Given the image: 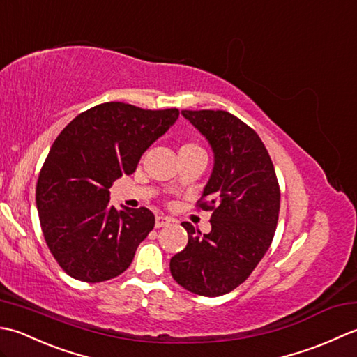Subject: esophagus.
Listing matches in <instances>:
<instances>
[{
    "mask_svg": "<svg viewBox=\"0 0 357 357\" xmlns=\"http://www.w3.org/2000/svg\"><path fill=\"white\" fill-rule=\"evenodd\" d=\"M172 219L171 217H166V215H158L155 217V228H163V227H168L171 225Z\"/></svg>",
    "mask_w": 357,
    "mask_h": 357,
    "instance_id": "obj_1",
    "label": "esophagus"
}]
</instances>
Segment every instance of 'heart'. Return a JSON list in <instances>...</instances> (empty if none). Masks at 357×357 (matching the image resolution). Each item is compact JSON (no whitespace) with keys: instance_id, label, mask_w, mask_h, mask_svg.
Here are the masks:
<instances>
[{"instance_id":"heart-1","label":"heart","mask_w":357,"mask_h":357,"mask_svg":"<svg viewBox=\"0 0 357 357\" xmlns=\"http://www.w3.org/2000/svg\"><path fill=\"white\" fill-rule=\"evenodd\" d=\"M181 148H195L194 144H185V146H181Z\"/></svg>"}]
</instances>
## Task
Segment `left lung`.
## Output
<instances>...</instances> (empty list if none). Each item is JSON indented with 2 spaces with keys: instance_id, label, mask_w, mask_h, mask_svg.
I'll return each instance as SVG.
<instances>
[{
  "instance_id": "obj_1",
  "label": "left lung",
  "mask_w": 357,
  "mask_h": 357,
  "mask_svg": "<svg viewBox=\"0 0 357 357\" xmlns=\"http://www.w3.org/2000/svg\"><path fill=\"white\" fill-rule=\"evenodd\" d=\"M214 154L202 209H211V231L191 223L188 245L171 259L174 280L194 294H227L248 279L265 256L278 227L280 191L260 137L227 111H181Z\"/></svg>"
}]
</instances>
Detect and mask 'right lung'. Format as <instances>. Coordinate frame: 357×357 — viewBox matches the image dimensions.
I'll use <instances>...</instances> for the list:
<instances>
[{
  "label": "right lung",
  "instance_id": "add662e5",
  "mask_svg": "<svg viewBox=\"0 0 357 357\" xmlns=\"http://www.w3.org/2000/svg\"><path fill=\"white\" fill-rule=\"evenodd\" d=\"M177 119L178 109L112 101L77 115L56 137L36 183V209L50 252L74 279L105 282L129 268L155 217L148 208L115 209L109 188L135 171Z\"/></svg>",
  "mask_w": 357,
  "mask_h": 357
}]
</instances>
